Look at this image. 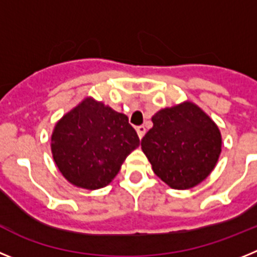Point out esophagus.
<instances>
[{"label": "esophagus", "instance_id": "34e87169", "mask_svg": "<svg viewBox=\"0 0 257 257\" xmlns=\"http://www.w3.org/2000/svg\"><path fill=\"white\" fill-rule=\"evenodd\" d=\"M136 133H138V135H139V138L140 139H143V136L145 135V127L143 126H138L136 127Z\"/></svg>", "mask_w": 257, "mask_h": 257}]
</instances>
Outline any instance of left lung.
<instances>
[{"label": "left lung", "mask_w": 257, "mask_h": 257, "mask_svg": "<svg viewBox=\"0 0 257 257\" xmlns=\"http://www.w3.org/2000/svg\"><path fill=\"white\" fill-rule=\"evenodd\" d=\"M153 127L142 139L152 170L174 189L196 187L215 169L221 153V133L212 118L187 100L152 117Z\"/></svg>", "instance_id": "8db88e82"}]
</instances>
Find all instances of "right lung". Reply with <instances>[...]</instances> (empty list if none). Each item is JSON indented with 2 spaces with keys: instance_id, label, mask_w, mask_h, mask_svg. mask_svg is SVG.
<instances>
[{
  "instance_id": "1",
  "label": "right lung",
  "mask_w": 257,
  "mask_h": 257,
  "mask_svg": "<svg viewBox=\"0 0 257 257\" xmlns=\"http://www.w3.org/2000/svg\"><path fill=\"white\" fill-rule=\"evenodd\" d=\"M139 136L123 113L85 97L56 122L51 153L61 175L78 188L95 190L112 183Z\"/></svg>"
}]
</instances>
